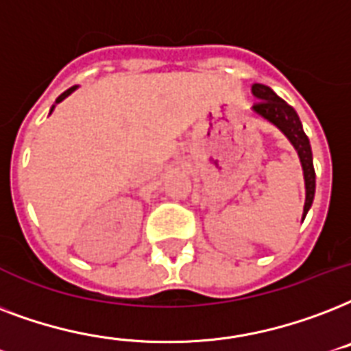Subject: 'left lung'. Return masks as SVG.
<instances>
[{
  "label": "left lung",
  "instance_id": "8db88e82",
  "mask_svg": "<svg viewBox=\"0 0 351 351\" xmlns=\"http://www.w3.org/2000/svg\"><path fill=\"white\" fill-rule=\"evenodd\" d=\"M252 95L256 97L258 102L252 106V111L260 115L262 119L269 121L271 124L278 128L284 133L289 143L295 146L300 165L304 170V181H306V203H304V214L311 208L315 197V168H313V154H311V145H309L308 135L304 133L302 122L298 119L297 111L287 104L286 100H282L273 89L263 84H252Z\"/></svg>",
  "mask_w": 351,
  "mask_h": 351
}]
</instances>
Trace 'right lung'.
I'll return each mask as SVG.
<instances>
[{"label":"right lung","mask_w":351,"mask_h":351,"mask_svg":"<svg viewBox=\"0 0 351 351\" xmlns=\"http://www.w3.org/2000/svg\"><path fill=\"white\" fill-rule=\"evenodd\" d=\"M75 89H77V86H73V88H69V89H67V91H64V93L60 95L58 99H56V104H58V102H62V100H64L65 97H69V95H71L73 91H75ZM53 110H54V106H53V108H51V111H53Z\"/></svg>","instance_id":"1"}]
</instances>
